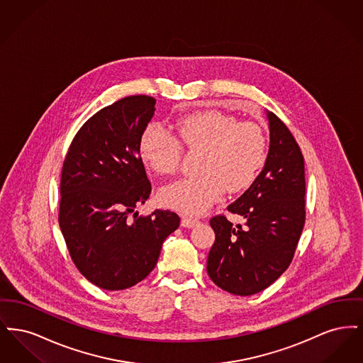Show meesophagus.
<instances>
[{
	"label": "esophagus",
	"mask_w": 363,
	"mask_h": 363,
	"mask_svg": "<svg viewBox=\"0 0 363 363\" xmlns=\"http://www.w3.org/2000/svg\"><path fill=\"white\" fill-rule=\"evenodd\" d=\"M197 223H199V220L196 218H191V216H184L182 222H181V225H184V227H188V228L194 227Z\"/></svg>",
	"instance_id": "34e87169"
}]
</instances>
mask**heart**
<instances>
[{
  "label": "heart",
  "instance_id": "heart-1",
  "mask_svg": "<svg viewBox=\"0 0 363 363\" xmlns=\"http://www.w3.org/2000/svg\"><path fill=\"white\" fill-rule=\"evenodd\" d=\"M178 138L160 123L151 122L141 133L138 151L143 162L156 174L172 175L179 167L182 146L203 151L197 172L160 191L164 206L186 213H201L231 193L249 188L267 159V136L255 121L206 111L182 117L175 125Z\"/></svg>",
  "mask_w": 363,
  "mask_h": 363
}]
</instances>
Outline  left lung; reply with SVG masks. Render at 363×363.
<instances>
[{"mask_svg": "<svg viewBox=\"0 0 363 363\" xmlns=\"http://www.w3.org/2000/svg\"><path fill=\"white\" fill-rule=\"evenodd\" d=\"M269 121L265 166L250 188L209 223L215 242L207 259L211 280L234 295H253L269 287L291 264L305 225V162L293 133L277 114Z\"/></svg>", "mask_w": 363, "mask_h": 363, "instance_id": "left-lung-1", "label": "left lung"}]
</instances>
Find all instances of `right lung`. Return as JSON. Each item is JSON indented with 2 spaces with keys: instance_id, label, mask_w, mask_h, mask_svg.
<instances>
[{
  "instance_id": "obj_1",
  "label": "right lung",
  "mask_w": 363,
  "mask_h": 363,
  "mask_svg": "<svg viewBox=\"0 0 363 363\" xmlns=\"http://www.w3.org/2000/svg\"><path fill=\"white\" fill-rule=\"evenodd\" d=\"M155 104L133 95L106 106L79 129L62 164L60 228L80 274L108 291L148 277L181 222L172 211L135 212L151 194L138 144Z\"/></svg>"
}]
</instances>
